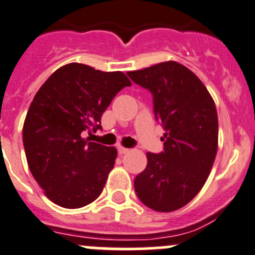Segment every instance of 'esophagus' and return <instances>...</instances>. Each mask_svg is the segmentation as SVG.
I'll list each match as a JSON object with an SVG mask.
<instances>
[{"instance_id": "34e87169", "label": "esophagus", "mask_w": 255, "mask_h": 255, "mask_svg": "<svg viewBox=\"0 0 255 255\" xmlns=\"http://www.w3.org/2000/svg\"><path fill=\"white\" fill-rule=\"evenodd\" d=\"M128 152H129V149L128 148H125V147H122V146L118 147V153L120 154H126V153H128Z\"/></svg>"}]
</instances>
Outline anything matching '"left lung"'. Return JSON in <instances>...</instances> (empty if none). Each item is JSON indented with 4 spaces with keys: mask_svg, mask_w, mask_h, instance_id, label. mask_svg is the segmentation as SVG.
Here are the masks:
<instances>
[{
    "mask_svg": "<svg viewBox=\"0 0 255 255\" xmlns=\"http://www.w3.org/2000/svg\"><path fill=\"white\" fill-rule=\"evenodd\" d=\"M153 97V113L165 129L161 153H147L134 191L149 209L170 213L190 203L206 182L218 151V113L203 82L176 61L128 71Z\"/></svg>",
    "mask_w": 255,
    "mask_h": 255,
    "instance_id": "1",
    "label": "left lung"
}]
</instances>
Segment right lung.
Instances as JSON below:
<instances>
[{
    "mask_svg": "<svg viewBox=\"0 0 255 255\" xmlns=\"http://www.w3.org/2000/svg\"><path fill=\"white\" fill-rule=\"evenodd\" d=\"M129 85L122 71L71 63L36 93L23 123V147L31 173L52 203L79 209L102 194L117 149L84 135L102 129V114Z\"/></svg>",
    "mask_w": 255,
    "mask_h": 255,
    "instance_id": "obj_1",
    "label": "right lung"
}]
</instances>
